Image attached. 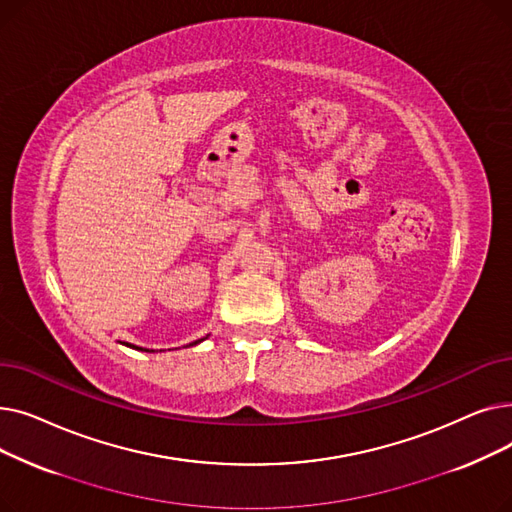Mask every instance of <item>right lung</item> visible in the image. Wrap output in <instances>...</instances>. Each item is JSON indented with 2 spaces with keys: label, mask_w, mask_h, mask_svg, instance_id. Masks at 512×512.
Masks as SVG:
<instances>
[{
  "label": "right lung",
  "mask_w": 512,
  "mask_h": 512,
  "mask_svg": "<svg viewBox=\"0 0 512 512\" xmlns=\"http://www.w3.org/2000/svg\"><path fill=\"white\" fill-rule=\"evenodd\" d=\"M197 342H201V340H197ZM197 342H193V344H197ZM132 348H137V346H132ZM139 351H145V348H139ZM149 353V351H147Z\"/></svg>",
  "instance_id": "obj_1"
}]
</instances>
